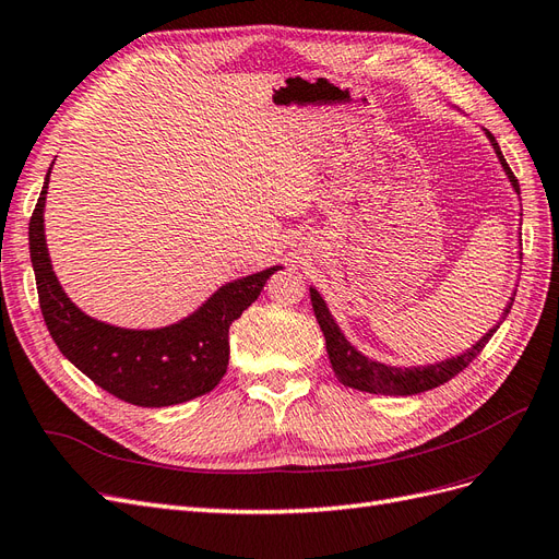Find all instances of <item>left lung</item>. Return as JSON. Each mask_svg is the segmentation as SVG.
<instances>
[{"instance_id": "1", "label": "left lung", "mask_w": 559, "mask_h": 559, "mask_svg": "<svg viewBox=\"0 0 559 559\" xmlns=\"http://www.w3.org/2000/svg\"><path fill=\"white\" fill-rule=\"evenodd\" d=\"M487 140L489 144H492L495 154L503 167L506 177H509L513 191L520 195V183L515 179V175L511 173L509 163H506L501 148L495 140L492 132H487ZM310 298H312V310H314V317L319 321V329L321 333H324L326 337V352H329V359H331V366H333V373L335 378L341 380L345 386H352V389H359V392H368V394H384V396H413V394H419V392H429V389L433 386H441L443 382L452 380L460 370H464L473 359L478 357V354L483 352V347L489 343V337H492L499 329L501 321L509 317L511 312V306L515 300V292L511 296V300L506 302V310L501 312L497 326L489 329L480 341L473 345L471 349L456 354V357L452 359H445V361H438V364H427V366H413V368H399V366H386V364H380V361H373L364 357V354L349 345V341L345 337V333L341 331V326L335 324V319L331 317L329 308L324 298H321V294L314 289V286H310Z\"/></svg>"}]
</instances>
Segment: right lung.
I'll use <instances>...</instances> for the list:
<instances>
[{
	"label": "right lung",
	"instance_id": "obj_1",
	"mask_svg": "<svg viewBox=\"0 0 559 559\" xmlns=\"http://www.w3.org/2000/svg\"><path fill=\"white\" fill-rule=\"evenodd\" d=\"M48 177L50 170L29 218V259L39 308L62 357L105 392L142 408L177 405L212 392L228 368L230 324L282 265L224 284L193 314L170 326L140 331L105 324L74 306L50 265L44 235Z\"/></svg>",
	"mask_w": 559,
	"mask_h": 559
}]
</instances>
